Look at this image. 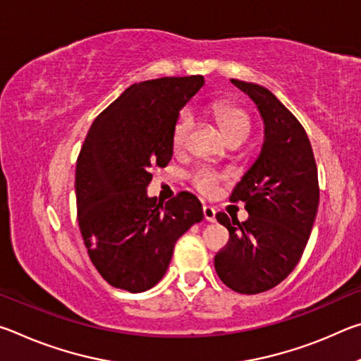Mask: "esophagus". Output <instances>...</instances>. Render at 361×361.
<instances>
[{"label":"esophagus","instance_id":"1","mask_svg":"<svg viewBox=\"0 0 361 361\" xmlns=\"http://www.w3.org/2000/svg\"><path fill=\"white\" fill-rule=\"evenodd\" d=\"M202 212H204V218L207 219V221H215V215H216L215 209H212V207H209V205H204Z\"/></svg>","mask_w":361,"mask_h":361}]
</instances>
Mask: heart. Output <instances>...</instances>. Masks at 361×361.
<instances>
[{
	"label": "heart",
	"mask_w": 361,
	"mask_h": 361,
	"mask_svg": "<svg viewBox=\"0 0 361 361\" xmlns=\"http://www.w3.org/2000/svg\"><path fill=\"white\" fill-rule=\"evenodd\" d=\"M213 118L221 127L223 133L229 142H245L252 130V119L245 108L231 100H216L212 105ZM194 126L192 113L189 109H181L172 129V145L176 151L183 149L188 143V137ZM226 178L224 175L210 169H197L191 175L192 186L202 194H215L219 183Z\"/></svg>",
	"instance_id": "obj_1"
}]
</instances>
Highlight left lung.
<instances>
[{"label": "left lung", "instance_id": "obj_1", "mask_svg": "<svg viewBox=\"0 0 361 361\" xmlns=\"http://www.w3.org/2000/svg\"><path fill=\"white\" fill-rule=\"evenodd\" d=\"M232 82L258 105L264 143L229 197L245 204L247 221L216 213L229 242L216 253L215 269L231 290L256 295L285 280L301 259L319 209V175L309 137L295 114L262 85Z\"/></svg>", "mask_w": 361, "mask_h": 361}]
</instances>
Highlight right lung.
Listing matches in <instances>:
<instances>
[{"mask_svg":"<svg viewBox=\"0 0 361 361\" xmlns=\"http://www.w3.org/2000/svg\"><path fill=\"white\" fill-rule=\"evenodd\" d=\"M204 76L130 85L97 116L76 161L78 224L89 258L114 288L142 293L167 272L176 240L202 221V205L181 191L161 202L146 195L152 167H167L180 109Z\"/></svg>","mask_w":361,"mask_h":361,"instance_id":"1","label":"right lung"}]
</instances>
